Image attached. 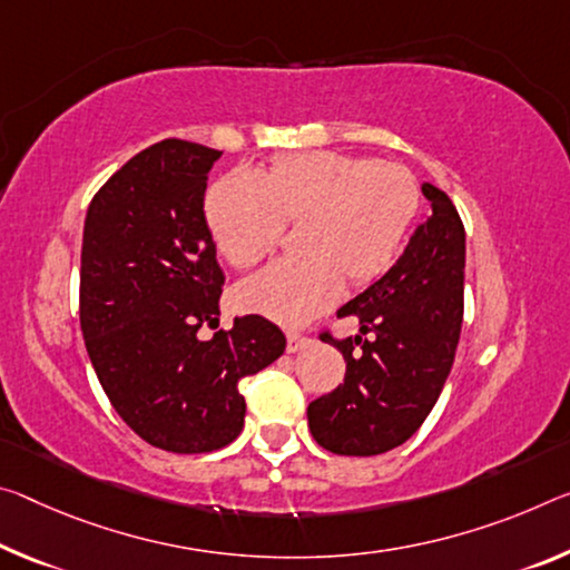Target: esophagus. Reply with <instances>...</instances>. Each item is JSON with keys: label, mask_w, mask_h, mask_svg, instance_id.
Wrapping results in <instances>:
<instances>
[{"label": "esophagus", "mask_w": 570, "mask_h": 570, "mask_svg": "<svg viewBox=\"0 0 570 570\" xmlns=\"http://www.w3.org/2000/svg\"><path fill=\"white\" fill-rule=\"evenodd\" d=\"M306 345H309V337H304V334H299V332H288L286 334V350L288 352H299Z\"/></svg>", "instance_id": "obj_1"}]
</instances>
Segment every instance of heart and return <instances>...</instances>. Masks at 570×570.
Segmentation results:
<instances>
[{
  "label": "heart",
  "mask_w": 570,
  "mask_h": 570,
  "mask_svg": "<svg viewBox=\"0 0 570 570\" xmlns=\"http://www.w3.org/2000/svg\"><path fill=\"white\" fill-rule=\"evenodd\" d=\"M421 193L395 161L342 151H296L266 171L233 169L205 195V220L230 266L248 268L302 223V253L278 258L238 286V304L278 324L309 322L340 299L345 278L367 286L401 256Z\"/></svg>",
  "instance_id": "1"
}]
</instances>
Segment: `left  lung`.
Wrapping results in <instances>:
<instances>
[{
	"mask_svg": "<svg viewBox=\"0 0 570 570\" xmlns=\"http://www.w3.org/2000/svg\"><path fill=\"white\" fill-rule=\"evenodd\" d=\"M431 203L403 256L347 302L370 337H320L345 357V383L306 409L314 441L340 456L385 454L409 441L436 405L454 365L464 320V223L444 189L423 185Z\"/></svg>",
	"mask_w": 570,
	"mask_h": 570,
	"instance_id": "obj_1",
	"label": "left lung"
}]
</instances>
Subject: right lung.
I'll return each instance as SVG.
<instances>
[{
	"instance_id": "right-lung-1",
	"label": "right lung",
	"mask_w": 570,
	"mask_h": 570,
	"mask_svg": "<svg viewBox=\"0 0 570 570\" xmlns=\"http://www.w3.org/2000/svg\"><path fill=\"white\" fill-rule=\"evenodd\" d=\"M223 151L165 139L106 179L88 205L80 250V330L108 401L147 444L207 454L243 429L238 383L284 355L258 314L218 327L225 274L203 200Z\"/></svg>"
}]
</instances>
